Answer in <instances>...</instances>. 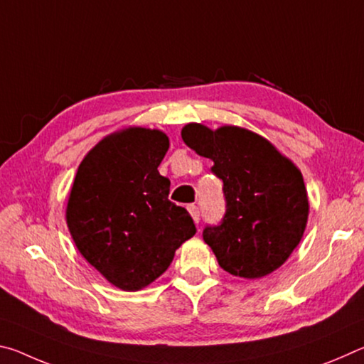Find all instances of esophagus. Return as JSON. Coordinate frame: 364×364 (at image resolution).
Wrapping results in <instances>:
<instances>
[{
	"mask_svg": "<svg viewBox=\"0 0 364 364\" xmlns=\"http://www.w3.org/2000/svg\"><path fill=\"white\" fill-rule=\"evenodd\" d=\"M188 210H189V213H191V217H193L194 223H199V220H200L199 208H197L196 205H188Z\"/></svg>",
	"mask_w": 364,
	"mask_h": 364,
	"instance_id": "obj_1",
	"label": "esophagus"
}]
</instances>
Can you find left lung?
<instances>
[{
  "instance_id": "8db88e82",
  "label": "left lung",
  "mask_w": 364,
  "mask_h": 364,
  "mask_svg": "<svg viewBox=\"0 0 364 364\" xmlns=\"http://www.w3.org/2000/svg\"><path fill=\"white\" fill-rule=\"evenodd\" d=\"M181 138L210 159L212 171L223 180V221L202 234L220 267L245 279L273 273L301 241L310 212L297 165L247 128L223 125L212 130L188 123Z\"/></svg>"
}]
</instances>
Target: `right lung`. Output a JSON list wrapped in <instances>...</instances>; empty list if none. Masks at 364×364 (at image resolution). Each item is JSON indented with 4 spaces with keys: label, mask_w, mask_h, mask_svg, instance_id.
I'll return each mask as SVG.
<instances>
[{
    "label": "right lung",
    "mask_w": 364,
    "mask_h": 364,
    "mask_svg": "<svg viewBox=\"0 0 364 364\" xmlns=\"http://www.w3.org/2000/svg\"><path fill=\"white\" fill-rule=\"evenodd\" d=\"M168 147L164 132L123 128L86 154L72 184L65 220L73 242L122 291L149 286L196 234L186 208L168 200L170 180L157 170Z\"/></svg>",
    "instance_id": "add662e5"
}]
</instances>
